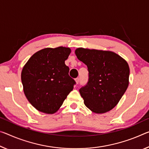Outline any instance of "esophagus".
Here are the masks:
<instances>
[{"label": "esophagus", "instance_id": "obj_1", "mask_svg": "<svg viewBox=\"0 0 149 149\" xmlns=\"http://www.w3.org/2000/svg\"><path fill=\"white\" fill-rule=\"evenodd\" d=\"M75 82H76V84H78L79 82V77H77V78L75 79Z\"/></svg>", "mask_w": 149, "mask_h": 149}]
</instances>
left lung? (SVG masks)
<instances>
[{"label": "left lung", "instance_id": "left-lung-1", "mask_svg": "<svg viewBox=\"0 0 149 149\" xmlns=\"http://www.w3.org/2000/svg\"><path fill=\"white\" fill-rule=\"evenodd\" d=\"M75 54L89 72L88 82L79 89L85 105L97 114L109 111L128 87V63L111 51L79 48Z\"/></svg>", "mask_w": 149, "mask_h": 149}]
</instances>
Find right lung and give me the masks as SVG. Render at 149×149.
Returning <instances> with one entry per match:
<instances>
[{
  "mask_svg": "<svg viewBox=\"0 0 149 149\" xmlns=\"http://www.w3.org/2000/svg\"><path fill=\"white\" fill-rule=\"evenodd\" d=\"M71 49L60 46L38 51L24 65L21 80L26 97L39 111H58L75 82L65 64Z\"/></svg>",
  "mask_w": 149,
  "mask_h": 149,
  "instance_id": "obj_1",
  "label": "right lung"
}]
</instances>
